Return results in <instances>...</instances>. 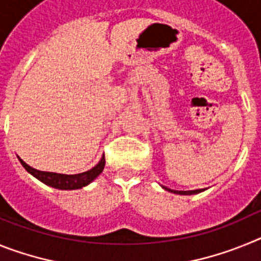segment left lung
Listing matches in <instances>:
<instances>
[{
  "mask_svg": "<svg viewBox=\"0 0 261 261\" xmlns=\"http://www.w3.org/2000/svg\"><path fill=\"white\" fill-rule=\"evenodd\" d=\"M166 191H168V192H172V193H177V195H193V193H199L201 192L202 190H193V191H174V190H170V188H167V187H163Z\"/></svg>",
  "mask_w": 261,
  "mask_h": 261,
  "instance_id": "left-lung-1",
  "label": "left lung"
}]
</instances>
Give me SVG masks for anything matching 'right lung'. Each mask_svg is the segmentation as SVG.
Returning <instances> with one entry per match:
<instances>
[{"instance_id": "right-lung-1", "label": "right lung", "mask_w": 261, "mask_h": 261, "mask_svg": "<svg viewBox=\"0 0 261 261\" xmlns=\"http://www.w3.org/2000/svg\"><path fill=\"white\" fill-rule=\"evenodd\" d=\"M19 158V156H18ZM20 163L27 171L31 175L39 179L40 181H43L47 186L53 187V188H57V190H78V188H82V187L87 186L89 183L95 179L100 172L103 171L106 165V159L103 156L100 159V162L93 167L91 170L86 172H82V174H75V175H65V174H56V172H45V171H39L32 168L31 166H29L27 163H24L22 159L19 158Z\"/></svg>"}]
</instances>
